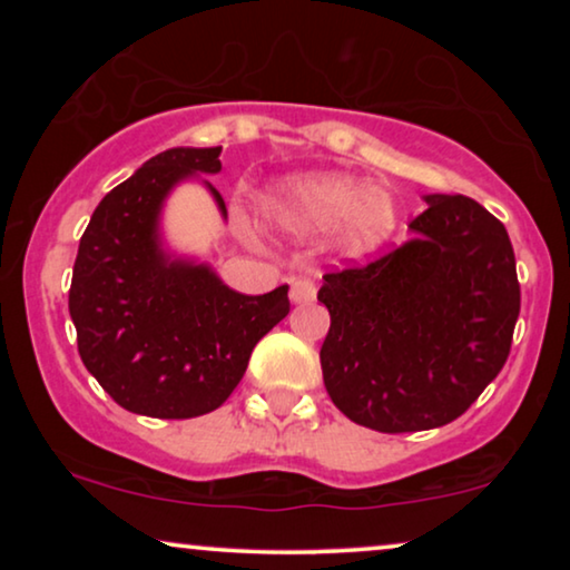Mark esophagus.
I'll return each mask as SVG.
<instances>
[{
    "mask_svg": "<svg viewBox=\"0 0 570 570\" xmlns=\"http://www.w3.org/2000/svg\"><path fill=\"white\" fill-rule=\"evenodd\" d=\"M316 298V279L314 277H295L291 283V301L308 303Z\"/></svg>",
    "mask_w": 570,
    "mask_h": 570,
    "instance_id": "esophagus-1",
    "label": "esophagus"
}]
</instances>
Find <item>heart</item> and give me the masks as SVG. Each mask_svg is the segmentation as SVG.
Returning a JSON list of instances; mask_svg holds the SVG:
<instances>
[{"mask_svg":"<svg viewBox=\"0 0 570 570\" xmlns=\"http://www.w3.org/2000/svg\"><path fill=\"white\" fill-rule=\"evenodd\" d=\"M272 217L293 233L340 228L350 254H368L392 236L396 205L381 186H361L347 176L295 178L272 202Z\"/></svg>","mask_w":570,"mask_h":570,"instance_id":"heart-1","label":"heart"}]
</instances>
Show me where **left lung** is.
Segmentation results:
<instances>
[{"label": "left lung", "instance_id": "left-lung-1", "mask_svg": "<svg viewBox=\"0 0 570 570\" xmlns=\"http://www.w3.org/2000/svg\"><path fill=\"white\" fill-rule=\"evenodd\" d=\"M415 238L324 275L332 324L324 386L340 412L379 433L464 415L501 373L521 308L503 223L462 194H431Z\"/></svg>", "mask_w": 570, "mask_h": 570}]
</instances>
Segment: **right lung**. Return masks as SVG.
Instances as JSON below:
<instances>
[{
	"mask_svg": "<svg viewBox=\"0 0 570 570\" xmlns=\"http://www.w3.org/2000/svg\"><path fill=\"white\" fill-rule=\"evenodd\" d=\"M220 147H174L100 199L80 238L69 287L77 353L119 407L186 420L220 407L256 342L291 314L287 285L230 291L209 267L170 262L158 215L170 186L217 174ZM209 186V184H207ZM225 215L220 191L213 189Z\"/></svg>",
	"mask_w": 570,
	"mask_h": 570,
	"instance_id": "right-lung-1",
	"label": "right lung"
}]
</instances>
